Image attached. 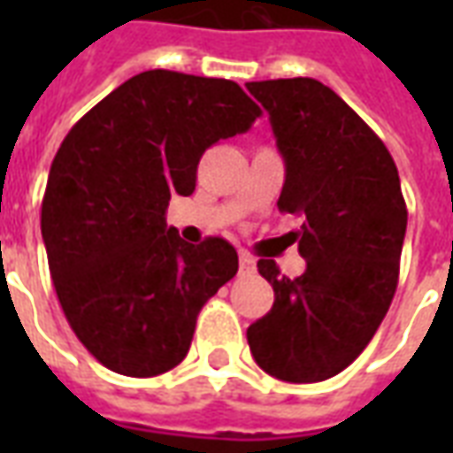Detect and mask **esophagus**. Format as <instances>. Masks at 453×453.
Here are the masks:
<instances>
[{"mask_svg":"<svg viewBox=\"0 0 453 453\" xmlns=\"http://www.w3.org/2000/svg\"><path fill=\"white\" fill-rule=\"evenodd\" d=\"M255 269H257L255 259L247 255V252H240V274H245V276L255 274Z\"/></svg>","mask_w":453,"mask_h":453,"instance_id":"34e87169","label":"esophagus"}]
</instances>
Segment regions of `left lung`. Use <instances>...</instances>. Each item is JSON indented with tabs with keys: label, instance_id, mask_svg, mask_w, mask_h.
I'll list each match as a JSON object with an SVG mask.
<instances>
[{
	"label": "left lung",
	"instance_id": "obj_1",
	"mask_svg": "<svg viewBox=\"0 0 453 453\" xmlns=\"http://www.w3.org/2000/svg\"><path fill=\"white\" fill-rule=\"evenodd\" d=\"M265 106L284 157L279 211L301 216L294 233L305 272L257 269L274 288L272 311L247 327L255 361L274 379L318 383L359 357L388 313L408 208L383 140L340 96L311 77L247 84Z\"/></svg>",
	"mask_w": 453,
	"mask_h": 453
}]
</instances>
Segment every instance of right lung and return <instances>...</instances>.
<instances>
[{
    "label": "right lung",
    "instance_id": "1",
    "mask_svg": "<svg viewBox=\"0 0 453 453\" xmlns=\"http://www.w3.org/2000/svg\"><path fill=\"white\" fill-rule=\"evenodd\" d=\"M259 113L230 80L148 70L65 135L41 233L65 318L106 369L135 379L174 369L201 308L237 274L227 240L188 245L165 213L174 194H194L201 155Z\"/></svg>",
    "mask_w": 453,
    "mask_h": 453
}]
</instances>
